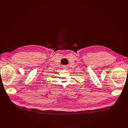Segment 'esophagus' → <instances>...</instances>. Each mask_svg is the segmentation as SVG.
I'll use <instances>...</instances> for the list:
<instances>
[{
	"label": "esophagus",
	"instance_id": "1",
	"mask_svg": "<svg viewBox=\"0 0 128 128\" xmlns=\"http://www.w3.org/2000/svg\"><path fill=\"white\" fill-rule=\"evenodd\" d=\"M63 67V68H64V69H67V66H64L62 67Z\"/></svg>",
	"mask_w": 128,
	"mask_h": 128
}]
</instances>
